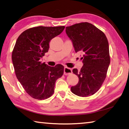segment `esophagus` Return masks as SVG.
I'll use <instances>...</instances> for the list:
<instances>
[{"label": "esophagus", "mask_w": 129, "mask_h": 129, "mask_svg": "<svg viewBox=\"0 0 129 129\" xmlns=\"http://www.w3.org/2000/svg\"><path fill=\"white\" fill-rule=\"evenodd\" d=\"M72 73V71L71 68H69L68 67H65L64 68V74L65 75H69Z\"/></svg>", "instance_id": "esophagus-1"}]
</instances>
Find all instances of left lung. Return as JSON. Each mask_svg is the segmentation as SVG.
<instances>
[{
	"label": "left lung",
	"mask_w": 129,
	"mask_h": 129,
	"mask_svg": "<svg viewBox=\"0 0 129 129\" xmlns=\"http://www.w3.org/2000/svg\"><path fill=\"white\" fill-rule=\"evenodd\" d=\"M66 33L76 52L83 53L81 71L73 70L79 82L71 87L72 92L82 97L92 95L101 87L107 77L110 64L108 41L102 30L87 22L66 27Z\"/></svg>",
	"instance_id": "left-lung-1"
}]
</instances>
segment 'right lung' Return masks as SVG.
<instances>
[{"label":"right lung","instance_id":"1","mask_svg":"<svg viewBox=\"0 0 129 129\" xmlns=\"http://www.w3.org/2000/svg\"><path fill=\"white\" fill-rule=\"evenodd\" d=\"M64 28V26L31 27L22 32L16 41L12 54L16 76L34 99L44 100L51 96L56 81L64 74L63 65L51 67L39 60L48 52L50 41Z\"/></svg>","mask_w":129,"mask_h":129}]
</instances>
